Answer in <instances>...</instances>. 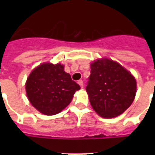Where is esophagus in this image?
Here are the masks:
<instances>
[{
	"label": "esophagus",
	"instance_id": "1",
	"mask_svg": "<svg viewBox=\"0 0 155 155\" xmlns=\"http://www.w3.org/2000/svg\"><path fill=\"white\" fill-rule=\"evenodd\" d=\"M77 83H78V84L80 86V87H84V82H83V80H79Z\"/></svg>",
	"mask_w": 155,
	"mask_h": 155
}]
</instances>
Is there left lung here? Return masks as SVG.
Listing matches in <instances>:
<instances>
[{"instance_id": "left-lung-1", "label": "left lung", "mask_w": 155, "mask_h": 155, "mask_svg": "<svg viewBox=\"0 0 155 155\" xmlns=\"http://www.w3.org/2000/svg\"><path fill=\"white\" fill-rule=\"evenodd\" d=\"M135 78L117 62L102 58L91 63L86 91L92 108L104 118L117 117L134 100Z\"/></svg>"}]
</instances>
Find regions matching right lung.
<instances>
[{"instance_id":"add662e5","label":"right lung","mask_w":155,"mask_h":155,"mask_svg":"<svg viewBox=\"0 0 155 155\" xmlns=\"http://www.w3.org/2000/svg\"><path fill=\"white\" fill-rule=\"evenodd\" d=\"M60 63H42L30 73L25 83L30 102L40 113L54 115L71 103L80 85L64 71Z\"/></svg>"}]
</instances>
